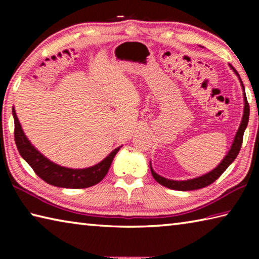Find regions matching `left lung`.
I'll list each match as a JSON object with an SVG mask.
<instances>
[{
    "label": "left lung",
    "mask_w": 259,
    "mask_h": 259,
    "mask_svg": "<svg viewBox=\"0 0 259 259\" xmlns=\"http://www.w3.org/2000/svg\"><path fill=\"white\" fill-rule=\"evenodd\" d=\"M231 68L233 69L234 73L239 76V73L235 71L234 67L230 65ZM239 80L241 82V85H242V89L244 90L243 83L241 81V78L239 76ZM243 100H244V108H243V116H242V121H241V124L239 126L238 131H236V135L234 137V142L232 144L231 150L227 153L226 156L223 159V161L219 163L216 168L211 171L203 175V176H200L198 178H193V179H188V181H171V179H166L164 177H161L160 175H157L154 170L152 169L151 165V172L153 178L155 181L168 188H171V190H177V191H193V190H199V188H202L212 184L216 179L221 177V175L225 171V170L229 168V165L235 160V157L238 156L241 145H242V139H243V134L244 130L248 125V121H249V104L247 97H245V93H243Z\"/></svg>",
    "instance_id": "1"
}]
</instances>
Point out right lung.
Returning <instances> with one entry per match:
<instances>
[{"mask_svg": "<svg viewBox=\"0 0 259 259\" xmlns=\"http://www.w3.org/2000/svg\"><path fill=\"white\" fill-rule=\"evenodd\" d=\"M12 115L15 119V142L21 157L32 166L38 177L42 178L46 183L57 187L87 188L102 182L108 172L114 156L121 148V146L115 148L102 162L89 168L71 169L61 166L47 159L30 144L21 129L15 108H12Z\"/></svg>", "mask_w": 259, "mask_h": 259, "instance_id": "obj_1", "label": "right lung"}]
</instances>
